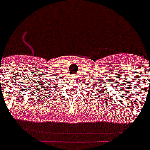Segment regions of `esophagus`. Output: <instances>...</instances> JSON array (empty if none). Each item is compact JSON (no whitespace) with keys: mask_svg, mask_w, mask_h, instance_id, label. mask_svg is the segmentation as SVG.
<instances>
[{"mask_svg":"<svg viewBox=\"0 0 150 150\" xmlns=\"http://www.w3.org/2000/svg\"><path fill=\"white\" fill-rule=\"evenodd\" d=\"M74 77H77V76H76V75H75V76H74Z\"/></svg>","mask_w":150,"mask_h":150,"instance_id":"obj_1","label":"esophagus"}]
</instances>
